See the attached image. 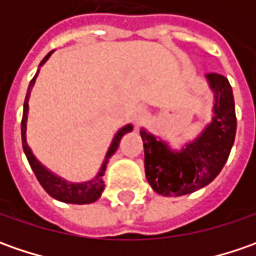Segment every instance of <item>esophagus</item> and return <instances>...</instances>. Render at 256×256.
<instances>
[{
    "label": "esophagus",
    "instance_id": "1",
    "mask_svg": "<svg viewBox=\"0 0 256 256\" xmlns=\"http://www.w3.org/2000/svg\"><path fill=\"white\" fill-rule=\"evenodd\" d=\"M145 118H146V112L144 110H136L134 112V121H135L136 125H141L145 121Z\"/></svg>",
    "mask_w": 256,
    "mask_h": 256
}]
</instances>
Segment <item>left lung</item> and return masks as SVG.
Segmentation results:
<instances>
[{
	"label": "left lung",
	"mask_w": 256,
	"mask_h": 256,
	"mask_svg": "<svg viewBox=\"0 0 256 256\" xmlns=\"http://www.w3.org/2000/svg\"><path fill=\"white\" fill-rule=\"evenodd\" d=\"M214 92L212 121L181 151L142 128L145 175L152 190L164 196H181L212 182L226 162L236 132L235 102L230 81L221 74H206Z\"/></svg>",
	"instance_id": "1"
}]
</instances>
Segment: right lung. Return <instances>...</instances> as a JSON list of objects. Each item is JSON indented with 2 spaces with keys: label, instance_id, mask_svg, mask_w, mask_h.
Masks as SVG:
<instances>
[{
  "label": "right lung",
  "instance_id": "add662e5",
  "mask_svg": "<svg viewBox=\"0 0 256 256\" xmlns=\"http://www.w3.org/2000/svg\"><path fill=\"white\" fill-rule=\"evenodd\" d=\"M52 52H54V51H51V52H48V54L45 55V58L41 61L40 66H42V65L48 61V58L51 56ZM38 72H40V70L36 71V74H35L34 78L31 80L30 86H28L26 96H25L24 101L22 121H21V138H22V148H24V152L25 155H26V160H28V162L31 165V168H32V171H34L38 182L41 184V186L44 188L45 192H46L48 195H51L52 198L58 200V201L66 202V204H80V205H82V204H92V202H95L100 196H101V194H102L104 191L105 184H104L102 181V176L104 174H105V170H106L108 160H110L114 155V152L116 151V148H118V145H120V141H121V138H122L126 132H131V131H132V125L128 124V125L122 126L118 132L115 134L112 142L110 145V150H108V152L105 155V160H104L102 165H101V168H100V172L94 176L92 180H90V181L86 182H78V184H76V182L65 181L61 176L55 175L54 172L46 170L44 165L35 158L34 154L31 151V148H30L28 144H26L28 100H30L31 90H32V86H34L35 80H36V76H38Z\"/></svg>",
  "mask_w": 256,
  "mask_h": 256
}]
</instances>
